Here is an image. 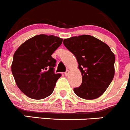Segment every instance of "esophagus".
I'll use <instances>...</instances> for the list:
<instances>
[{
    "label": "esophagus",
    "instance_id": "1",
    "mask_svg": "<svg viewBox=\"0 0 130 130\" xmlns=\"http://www.w3.org/2000/svg\"><path fill=\"white\" fill-rule=\"evenodd\" d=\"M69 71H68L67 70V71L65 72V75L66 76H69Z\"/></svg>",
    "mask_w": 130,
    "mask_h": 130
}]
</instances>
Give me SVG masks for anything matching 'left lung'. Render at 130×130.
Segmentation results:
<instances>
[{
    "mask_svg": "<svg viewBox=\"0 0 130 130\" xmlns=\"http://www.w3.org/2000/svg\"><path fill=\"white\" fill-rule=\"evenodd\" d=\"M64 45L76 56L82 83L74 88L84 99H96L106 91L115 74L116 57L107 44L90 35L64 39Z\"/></svg>",
    "mask_w": 130,
    "mask_h": 130,
    "instance_id": "left-lung-1",
    "label": "left lung"
}]
</instances>
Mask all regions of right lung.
<instances>
[{
    "label": "right lung",
    "mask_w": 130,
    "mask_h": 130,
    "mask_svg": "<svg viewBox=\"0 0 130 130\" xmlns=\"http://www.w3.org/2000/svg\"><path fill=\"white\" fill-rule=\"evenodd\" d=\"M62 41L53 35H36L15 51L12 74L17 87L27 97L42 99L53 93L61 74L54 73L56 60L51 55Z\"/></svg>",
    "instance_id": "add662e5"
}]
</instances>
